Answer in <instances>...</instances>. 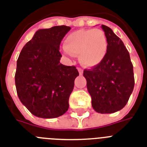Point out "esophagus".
<instances>
[{"instance_id": "34e87169", "label": "esophagus", "mask_w": 147, "mask_h": 147, "mask_svg": "<svg viewBox=\"0 0 147 147\" xmlns=\"http://www.w3.org/2000/svg\"><path fill=\"white\" fill-rule=\"evenodd\" d=\"M78 71H79L80 75H82V73H83V69H81V68H78Z\"/></svg>"}]
</instances>
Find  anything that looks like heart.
<instances>
[{"mask_svg":"<svg viewBox=\"0 0 147 147\" xmlns=\"http://www.w3.org/2000/svg\"><path fill=\"white\" fill-rule=\"evenodd\" d=\"M108 50V41L100 29L79 30L66 36L63 49L64 55L72 56L79 54L84 66L92 67L100 63Z\"/></svg>","mask_w":147,"mask_h":147,"instance_id":"b5f03b06","label":"heart"}]
</instances>
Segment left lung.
I'll use <instances>...</instances> for the list:
<instances>
[{
  "instance_id": "1",
  "label": "left lung",
  "mask_w": 147,
  "mask_h": 147,
  "mask_svg": "<svg viewBox=\"0 0 147 147\" xmlns=\"http://www.w3.org/2000/svg\"><path fill=\"white\" fill-rule=\"evenodd\" d=\"M102 30L108 50L102 62L84 70L92 108L98 113H112L123 109L134 86L133 65L123 41L105 25Z\"/></svg>"
}]
</instances>
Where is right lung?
<instances>
[{
    "label": "right lung",
    "instance_id": "add662e5",
    "mask_svg": "<svg viewBox=\"0 0 147 147\" xmlns=\"http://www.w3.org/2000/svg\"><path fill=\"white\" fill-rule=\"evenodd\" d=\"M71 28L55 26L36 32L21 51L15 81L21 102L36 117H58L67 111L74 81L79 76L75 66L60 63V45Z\"/></svg>",
    "mask_w": 147,
    "mask_h": 147
}]
</instances>
